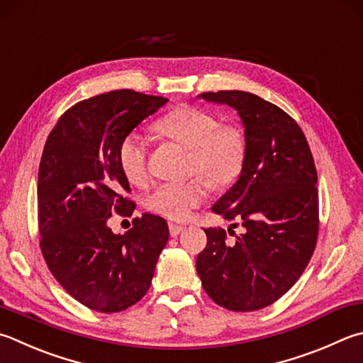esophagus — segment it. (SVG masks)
I'll return each instance as SVG.
<instances>
[{"label":"esophagus","mask_w":363,"mask_h":363,"mask_svg":"<svg viewBox=\"0 0 363 363\" xmlns=\"http://www.w3.org/2000/svg\"><path fill=\"white\" fill-rule=\"evenodd\" d=\"M183 230H184V225H183V224L172 223V221L169 223V232H170V235H172V237H177V235H179L180 232H183Z\"/></svg>","instance_id":"esophagus-1"}]
</instances>
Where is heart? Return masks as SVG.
<instances>
[{
    "mask_svg": "<svg viewBox=\"0 0 363 363\" xmlns=\"http://www.w3.org/2000/svg\"><path fill=\"white\" fill-rule=\"evenodd\" d=\"M164 138L189 150V174H201L216 188L229 186L242 174L246 140L242 129L220 121L196 107H179L156 123ZM118 164L133 184L148 179V145L138 131L128 133L118 145ZM208 197V184L201 177L183 183H161L145 197V207L170 220H186Z\"/></svg>",
    "mask_w": 363,
    "mask_h": 363,
    "instance_id": "obj_1",
    "label": "heart"
}]
</instances>
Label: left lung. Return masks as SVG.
Segmentation results:
<instances>
[{
    "label": "left lung",
    "instance_id": "8db88e82",
    "mask_svg": "<svg viewBox=\"0 0 363 363\" xmlns=\"http://www.w3.org/2000/svg\"><path fill=\"white\" fill-rule=\"evenodd\" d=\"M197 99L234 108L245 128L238 180L211 211L242 220L234 245L223 229H205L196 259L203 291L230 311H256L283 297L302 275L318 238V174L302 129L278 106L240 90Z\"/></svg>",
    "mask_w": 363,
    "mask_h": 363
}]
</instances>
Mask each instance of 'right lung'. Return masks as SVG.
I'll return each instance as SVG.
<instances>
[{
    "mask_svg": "<svg viewBox=\"0 0 363 363\" xmlns=\"http://www.w3.org/2000/svg\"><path fill=\"white\" fill-rule=\"evenodd\" d=\"M166 98L113 90L66 111L40 158L38 208L40 250L53 277L82 305L118 313L145 296L169 240L164 218L143 213L126 234H113V211L134 202L118 164L128 133L167 104Z\"/></svg>",
    "mask_w": 363,
    "mask_h": 363,
    "instance_id": "right-lung-1",
    "label": "right lung"
}]
</instances>
